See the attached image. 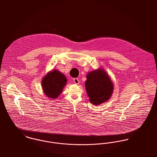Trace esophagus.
Listing matches in <instances>:
<instances>
[{
	"label": "esophagus",
	"instance_id": "1",
	"mask_svg": "<svg viewBox=\"0 0 157 157\" xmlns=\"http://www.w3.org/2000/svg\"><path fill=\"white\" fill-rule=\"evenodd\" d=\"M73 81H74V82L75 83V84H77V85H78V84H79V80H78V78H74L73 79Z\"/></svg>",
	"mask_w": 157,
	"mask_h": 157
}]
</instances>
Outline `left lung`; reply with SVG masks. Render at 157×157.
<instances>
[{"instance_id":"obj_1","label":"left lung","mask_w":157,"mask_h":157,"mask_svg":"<svg viewBox=\"0 0 157 157\" xmlns=\"http://www.w3.org/2000/svg\"><path fill=\"white\" fill-rule=\"evenodd\" d=\"M85 88L90 102L100 105L109 100L113 90V83L106 71L98 68L86 75Z\"/></svg>"}]
</instances>
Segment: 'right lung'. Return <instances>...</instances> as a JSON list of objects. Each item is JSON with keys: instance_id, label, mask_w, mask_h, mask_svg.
Masks as SVG:
<instances>
[{"instance_id": "1", "label": "right lung", "mask_w": 157, "mask_h": 157, "mask_svg": "<svg viewBox=\"0 0 157 157\" xmlns=\"http://www.w3.org/2000/svg\"><path fill=\"white\" fill-rule=\"evenodd\" d=\"M67 83L66 76L57 69L48 72L42 80V87L46 97L51 100L58 98Z\"/></svg>"}]
</instances>
